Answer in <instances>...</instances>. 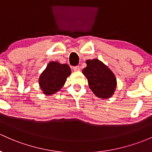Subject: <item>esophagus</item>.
I'll use <instances>...</instances> for the list:
<instances>
[{
    "mask_svg": "<svg viewBox=\"0 0 152 152\" xmlns=\"http://www.w3.org/2000/svg\"><path fill=\"white\" fill-rule=\"evenodd\" d=\"M73 70L75 72H78V71H80V67L79 66H73Z\"/></svg>",
    "mask_w": 152,
    "mask_h": 152,
    "instance_id": "34e87169",
    "label": "esophagus"
}]
</instances>
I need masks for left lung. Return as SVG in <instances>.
Returning <instances> with one entry per match:
<instances>
[{"label":"left lung","mask_w":152,"mask_h":152,"mask_svg":"<svg viewBox=\"0 0 152 152\" xmlns=\"http://www.w3.org/2000/svg\"><path fill=\"white\" fill-rule=\"evenodd\" d=\"M86 62L87 66L83 74L87 78L90 89L100 99L112 97L117 87V79L112 70L97 58Z\"/></svg>","instance_id":"left-lung-1"}]
</instances>
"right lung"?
I'll return each mask as SVG.
<instances>
[{"instance_id": "obj_1", "label": "right lung", "mask_w": 152, "mask_h": 152, "mask_svg": "<svg viewBox=\"0 0 152 152\" xmlns=\"http://www.w3.org/2000/svg\"><path fill=\"white\" fill-rule=\"evenodd\" d=\"M70 74L71 69L68 64L50 61L39 77L40 89L45 95L56 94L61 89Z\"/></svg>"}]
</instances>
